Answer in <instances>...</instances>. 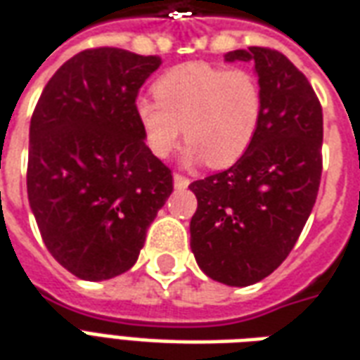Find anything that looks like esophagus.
<instances>
[{
    "instance_id": "34e87169",
    "label": "esophagus",
    "mask_w": 360,
    "mask_h": 360,
    "mask_svg": "<svg viewBox=\"0 0 360 360\" xmlns=\"http://www.w3.org/2000/svg\"><path fill=\"white\" fill-rule=\"evenodd\" d=\"M188 183H191V179L185 177V175H181V173L173 175V185H175V188H187Z\"/></svg>"
}]
</instances>
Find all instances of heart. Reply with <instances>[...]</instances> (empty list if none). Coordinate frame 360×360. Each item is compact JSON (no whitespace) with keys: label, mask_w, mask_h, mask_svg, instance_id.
Masks as SVG:
<instances>
[{"label":"heart","mask_w":360,"mask_h":360,"mask_svg":"<svg viewBox=\"0 0 360 360\" xmlns=\"http://www.w3.org/2000/svg\"><path fill=\"white\" fill-rule=\"evenodd\" d=\"M152 92L154 100L134 102L150 152L169 156L185 133L188 164H235L255 141L264 110L260 81L247 69L185 63L162 75Z\"/></svg>","instance_id":"obj_1"}]
</instances>
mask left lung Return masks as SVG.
Instances as JSON below:
<instances>
[{
  "instance_id": "8db88e82",
  "label": "left lung",
  "mask_w": 360,
  "mask_h": 360,
  "mask_svg": "<svg viewBox=\"0 0 360 360\" xmlns=\"http://www.w3.org/2000/svg\"><path fill=\"white\" fill-rule=\"evenodd\" d=\"M226 61L255 63L264 110L255 141L229 169L188 185L198 200L191 249L208 278L247 287L285 260L309 219L324 123L310 82L283 53L252 46Z\"/></svg>"
}]
</instances>
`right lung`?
Here are the masks:
<instances>
[{
    "instance_id": "right-lung-1",
    "label": "right lung",
    "mask_w": 360,
    "mask_h": 360,
    "mask_svg": "<svg viewBox=\"0 0 360 360\" xmlns=\"http://www.w3.org/2000/svg\"><path fill=\"white\" fill-rule=\"evenodd\" d=\"M158 56L92 48L59 67L30 119L27 191L46 247L65 270L102 281L131 270L173 191L144 142L139 90Z\"/></svg>"
}]
</instances>
